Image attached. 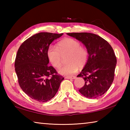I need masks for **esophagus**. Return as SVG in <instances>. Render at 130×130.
Masks as SVG:
<instances>
[{
  "label": "esophagus",
  "mask_w": 130,
  "mask_h": 130,
  "mask_svg": "<svg viewBox=\"0 0 130 130\" xmlns=\"http://www.w3.org/2000/svg\"><path fill=\"white\" fill-rule=\"evenodd\" d=\"M76 78L75 76H66L65 78H67V79H74Z\"/></svg>",
  "instance_id": "1"
}]
</instances>
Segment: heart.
Segmentation results:
<instances>
[{
	"label": "heart",
	"instance_id": "heart-1",
	"mask_svg": "<svg viewBox=\"0 0 130 130\" xmlns=\"http://www.w3.org/2000/svg\"><path fill=\"white\" fill-rule=\"evenodd\" d=\"M46 56L48 60L54 68H59L62 64V57L67 56V65L58 69V73L69 76L77 72L78 67L83 68L88 60L87 49L81 45L79 41L72 38H66L57 43V47L50 46L47 48Z\"/></svg>",
	"mask_w": 130,
	"mask_h": 130
}]
</instances>
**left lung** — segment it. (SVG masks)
<instances>
[{
  "label": "left lung",
  "instance_id": "obj_1",
  "mask_svg": "<svg viewBox=\"0 0 130 130\" xmlns=\"http://www.w3.org/2000/svg\"><path fill=\"white\" fill-rule=\"evenodd\" d=\"M68 36L81 41L89 53L86 65L77 77H81L85 84L79 92L87 98L103 95L113 83L116 57L111 46L102 37L89 32H72Z\"/></svg>",
  "mask_w": 130,
  "mask_h": 130
}]
</instances>
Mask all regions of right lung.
Wrapping results in <instances>:
<instances>
[{
	"mask_svg": "<svg viewBox=\"0 0 130 130\" xmlns=\"http://www.w3.org/2000/svg\"><path fill=\"white\" fill-rule=\"evenodd\" d=\"M63 35L39 32L26 39L20 46L15 60V70L19 86L26 94L39 102L53 98L64 78L58 74L46 56L53 41Z\"/></svg>",
	"mask_w": 130,
	"mask_h": 130,
	"instance_id": "obj_1",
	"label": "right lung"
}]
</instances>
